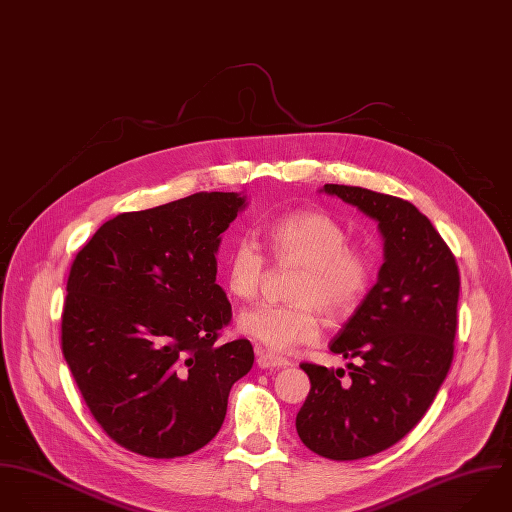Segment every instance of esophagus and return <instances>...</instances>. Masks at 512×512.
<instances>
[{"label": "esophagus", "mask_w": 512, "mask_h": 512, "mask_svg": "<svg viewBox=\"0 0 512 512\" xmlns=\"http://www.w3.org/2000/svg\"><path fill=\"white\" fill-rule=\"evenodd\" d=\"M257 364H259V368H287V366H291V360H287L285 356L273 354V352L257 350Z\"/></svg>", "instance_id": "esophagus-1"}]
</instances>
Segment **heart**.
<instances>
[{"label":"heart","mask_w":512,"mask_h":512,"mask_svg":"<svg viewBox=\"0 0 512 512\" xmlns=\"http://www.w3.org/2000/svg\"><path fill=\"white\" fill-rule=\"evenodd\" d=\"M265 243L277 263L299 265L287 305H257L239 316V328L271 350L289 352L310 344L322 330V310L346 318L366 299L374 281L370 255L348 245V231L332 215L299 209L265 227ZM265 275V257L247 239H237L225 257L227 291L253 301Z\"/></svg>","instance_id":"1"}]
</instances>
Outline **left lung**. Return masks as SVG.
Masks as SVG:
<instances>
[{
  "mask_svg": "<svg viewBox=\"0 0 512 512\" xmlns=\"http://www.w3.org/2000/svg\"><path fill=\"white\" fill-rule=\"evenodd\" d=\"M324 192L376 219L386 249L378 283L330 342L360 362L348 372L301 364L310 380L297 413L301 441L320 457L354 461L398 443L433 404L453 362L461 277L415 205L358 186Z\"/></svg>",
  "mask_w": 512,
  "mask_h": 512,
  "instance_id": "8db88e82",
  "label": "left lung"
}]
</instances>
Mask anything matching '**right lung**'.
Instances as JSON below:
<instances>
[{
    "label": "right lung",
    "mask_w": 512,
    "mask_h": 512,
    "mask_svg": "<svg viewBox=\"0 0 512 512\" xmlns=\"http://www.w3.org/2000/svg\"><path fill=\"white\" fill-rule=\"evenodd\" d=\"M243 205L233 192H200L120 213L71 265L63 356L93 417L132 453L202 449L253 366L249 340L217 344L231 305L215 283V251Z\"/></svg>",
    "instance_id": "add662e5"
}]
</instances>
